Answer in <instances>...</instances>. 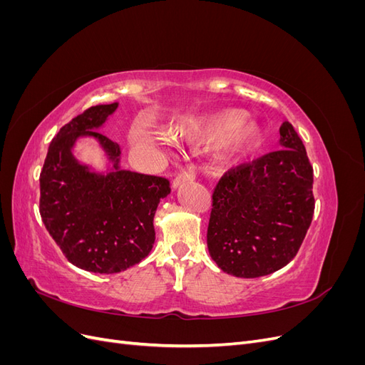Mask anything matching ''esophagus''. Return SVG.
<instances>
[{
  "mask_svg": "<svg viewBox=\"0 0 365 365\" xmlns=\"http://www.w3.org/2000/svg\"><path fill=\"white\" fill-rule=\"evenodd\" d=\"M195 176H196V173H195V170H192V169L182 170L181 173H178V175L175 176V180H173V182H172V187H173V189H176V187L181 185L182 182L193 181V180H195Z\"/></svg>",
  "mask_w": 365,
  "mask_h": 365,
  "instance_id": "1",
  "label": "esophagus"
}]
</instances>
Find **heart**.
I'll return each instance as SVG.
<instances>
[{"label": "heart", "mask_w": 365, "mask_h": 365, "mask_svg": "<svg viewBox=\"0 0 365 365\" xmlns=\"http://www.w3.org/2000/svg\"><path fill=\"white\" fill-rule=\"evenodd\" d=\"M245 117L247 114L240 109H224L190 120L189 123L176 129L173 135L189 141H213L225 136L217 155L219 160L230 161L245 155L260 143V128L252 121H245ZM134 138L143 145L155 143L145 129L140 128L135 129Z\"/></svg>", "instance_id": "obj_1"}]
</instances>
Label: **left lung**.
<instances>
[{
    "instance_id": "8db88e82",
    "label": "left lung",
    "mask_w": 365,
    "mask_h": 365,
    "mask_svg": "<svg viewBox=\"0 0 365 365\" xmlns=\"http://www.w3.org/2000/svg\"><path fill=\"white\" fill-rule=\"evenodd\" d=\"M312 182L303 141L284 121L280 149L230 169L215 187L207 247L217 267L256 279L288 264L312 222Z\"/></svg>"
}]
</instances>
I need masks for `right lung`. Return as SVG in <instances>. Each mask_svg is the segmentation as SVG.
Returning a JSON list of instances; mask_svg holds the SVG:
<instances>
[{
    "label": "right lung",
    "mask_w": 365,
    "mask_h": 365,
    "mask_svg": "<svg viewBox=\"0 0 365 365\" xmlns=\"http://www.w3.org/2000/svg\"><path fill=\"white\" fill-rule=\"evenodd\" d=\"M117 106H91L62 126L39 176V213L50 236L74 267L98 274L125 271L148 256L155 210L170 193L163 176L121 170L120 146L94 130ZM79 136L99 140L115 163L113 173H90L76 163L71 149Z\"/></svg>",
    "instance_id": "obj_1"
}]
</instances>
